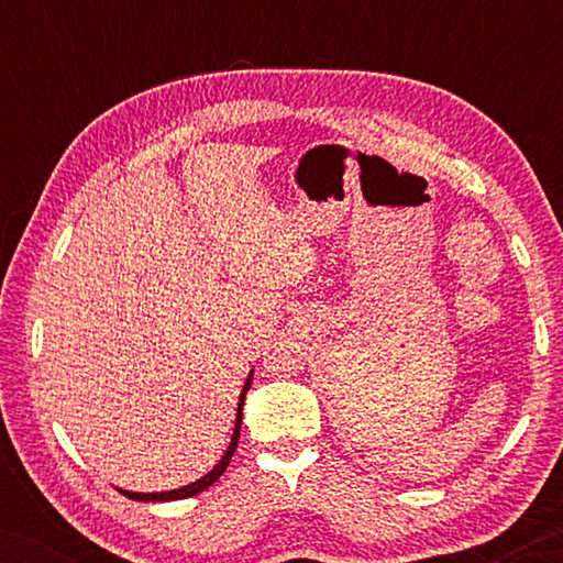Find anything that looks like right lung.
Segmentation results:
<instances>
[{
    "label": "right lung",
    "instance_id": "1",
    "mask_svg": "<svg viewBox=\"0 0 563 563\" xmlns=\"http://www.w3.org/2000/svg\"><path fill=\"white\" fill-rule=\"evenodd\" d=\"M251 379H253V374H249V379H245V387H243V391H241V402H238V415H235V430H233V438H230V445H228L225 456L220 459V464L214 466L210 474H205L202 479L187 484V487L172 489V492H158V495H156V492H153V495H141V492L120 489L122 495H125L128 499H137V503H166V499H187V497H195V495H199V492H205L207 487H212V484L218 482L222 474H225L230 459H233V453H235V449H238V438H241V422H243V399H245V391L251 389Z\"/></svg>",
    "mask_w": 563,
    "mask_h": 563
}]
</instances>
